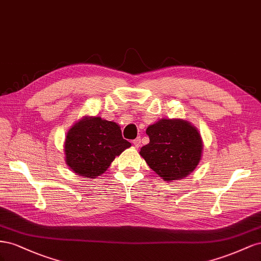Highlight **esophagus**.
<instances>
[{
    "label": "esophagus",
    "instance_id": "esophagus-1",
    "mask_svg": "<svg viewBox=\"0 0 261 261\" xmlns=\"http://www.w3.org/2000/svg\"><path fill=\"white\" fill-rule=\"evenodd\" d=\"M133 145H135L137 148L141 146V139L137 138L136 140H133Z\"/></svg>",
    "mask_w": 261,
    "mask_h": 261
}]
</instances>
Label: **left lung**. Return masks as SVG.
I'll list each match as a JSON object with an SVG mask.
<instances>
[{
    "label": "left lung",
    "mask_w": 261,
    "mask_h": 261,
    "mask_svg": "<svg viewBox=\"0 0 261 261\" xmlns=\"http://www.w3.org/2000/svg\"><path fill=\"white\" fill-rule=\"evenodd\" d=\"M150 143L141 147L151 169L163 180H179L196 169L202 158L203 142L199 130L180 118H163L146 129Z\"/></svg>",
    "instance_id": "8db88e82"
}]
</instances>
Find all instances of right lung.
Instances as JSON below:
<instances>
[{
	"mask_svg": "<svg viewBox=\"0 0 261 261\" xmlns=\"http://www.w3.org/2000/svg\"><path fill=\"white\" fill-rule=\"evenodd\" d=\"M130 146L118 123L98 116H84L66 133L65 163L76 175L95 179Z\"/></svg>",
	"mask_w": 261,
	"mask_h": 261,
	"instance_id": "right-lung-1",
	"label": "right lung"
}]
</instances>
